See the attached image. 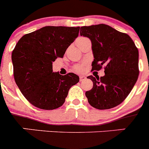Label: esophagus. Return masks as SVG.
Returning <instances> with one entry per match:
<instances>
[{
  "mask_svg": "<svg viewBox=\"0 0 149 149\" xmlns=\"http://www.w3.org/2000/svg\"><path fill=\"white\" fill-rule=\"evenodd\" d=\"M84 79H86V77L84 75H81L80 76V81H82L83 80H84Z\"/></svg>",
  "mask_w": 149,
  "mask_h": 149,
  "instance_id": "34e87169",
  "label": "esophagus"
}]
</instances>
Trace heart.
Segmentation results:
<instances>
[{
	"instance_id": "heart-1",
	"label": "heart",
	"mask_w": 149,
	"mask_h": 149,
	"mask_svg": "<svg viewBox=\"0 0 149 149\" xmlns=\"http://www.w3.org/2000/svg\"><path fill=\"white\" fill-rule=\"evenodd\" d=\"M86 39V38H83V37L79 38L78 40H77V42H78V41L83 40V39ZM85 65H85L84 63H82V64H78V65H76L74 67V70L75 71V72H82L84 70Z\"/></svg>"
}]
</instances>
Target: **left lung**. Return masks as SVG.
Here are the masks:
<instances>
[{"mask_svg":"<svg viewBox=\"0 0 149 149\" xmlns=\"http://www.w3.org/2000/svg\"><path fill=\"white\" fill-rule=\"evenodd\" d=\"M81 36L92 42L94 60L92 70L104 66L105 75L92 80L93 87L86 92L88 102L98 110L118 106L127 98L139 76V51L127 34L100 24L81 27Z\"/></svg>","mask_w":149,"mask_h":149,"instance_id":"1","label":"left lung"}]
</instances>
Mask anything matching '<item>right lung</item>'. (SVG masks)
Wrapping results in <instances>:
<instances>
[{
    "label": "right lung",
    "instance_id": "1",
    "mask_svg": "<svg viewBox=\"0 0 149 149\" xmlns=\"http://www.w3.org/2000/svg\"><path fill=\"white\" fill-rule=\"evenodd\" d=\"M80 27L46 26L23 36L12 53L13 74L26 99L43 110H54L64 104L68 90L79 82L74 73L53 72L52 63L63 57L78 36Z\"/></svg>",
    "mask_w": 149,
    "mask_h": 149
}]
</instances>
